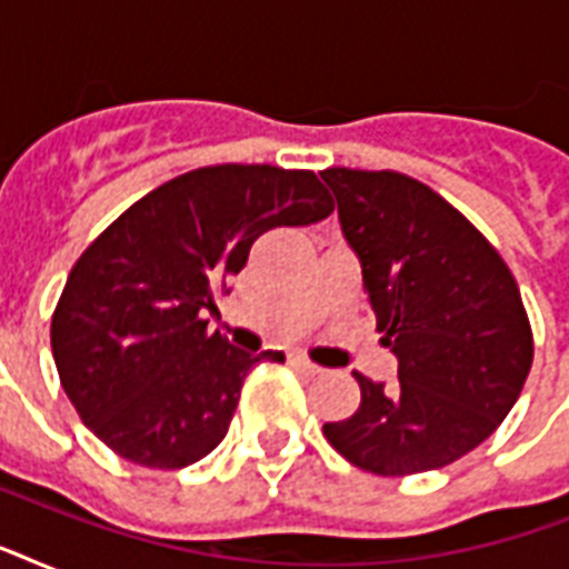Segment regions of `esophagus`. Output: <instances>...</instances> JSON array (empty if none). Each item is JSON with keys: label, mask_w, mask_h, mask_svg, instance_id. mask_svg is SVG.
<instances>
[{"label": "esophagus", "mask_w": 569, "mask_h": 569, "mask_svg": "<svg viewBox=\"0 0 569 569\" xmlns=\"http://www.w3.org/2000/svg\"><path fill=\"white\" fill-rule=\"evenodd\" d=\"M292 363L307 375H321V366H316L312 360H307V357H292Z\"/></svg>", "instance_id": "esophagus-1"}]
</instances>
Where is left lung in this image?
I'll return each instance as SVG.
<instances>
[{
  "instance_id": "obj_1",
  "label": "left lung",
  "mask_w": 569,
  "mask_h": 569,
  "mask_svg": "<svg viewBox=\"0 0 569 569\" xmlns=\"http://www.w3.org/2000/svg\"><path fill=\"white\" fill-rule=\"evenodd\" d=\"M360 259L369 312L398 357V383L357 372L360 407L325 437L375 476L463 458L520 398L535 339L499 250L425 182L396 171H321Z\"/></svg>"
}]
</instances>
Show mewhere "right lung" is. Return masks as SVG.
Here are the masks:
<instances>
[{
    "label": "right lung",
    "instance_id": "right-lung-1",
    "mask_svg": "<svg viewBox=\"0 0 569 569\" xmlns=\"http://www.w3.org/2000/svg\"><path fill=\"white\" fill-rule=\"evenodd\" d=\"M330 212L316 173L274 164L197 168L129 206L76 259L52 312L58 378L82 422L138 467L206 458L271 351L232 348L197 312L230 292L262 232Z\"/></svg>",
    "mask_w": 569,
    "mask_h": 569
}]
</instances>
